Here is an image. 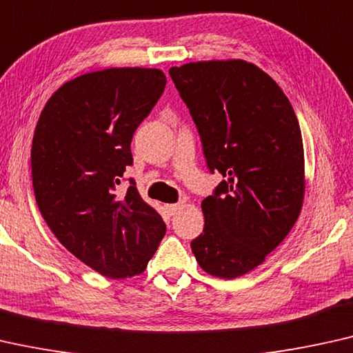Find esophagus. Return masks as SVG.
I'll list each match as a JSON object with an SVG mask.
<instances>
[{"label": "esophagus", "instance_id": "obj_1", "mask_svg": "<svg viewBox=\"0 0 353 353\" xmlns=\"http://www.w3.org/2000/svg\"><path fill=\"white\" fill-rule=\"evenodd\" d=\"M182 208H183V203H177V205H166V211L170 216H174L182 210Z\"/></svg>", "mask_w": 353, "mask_h": 353}]
</instances>
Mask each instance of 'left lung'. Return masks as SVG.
Wrapping results in <instances>:
<instances>
[{"label": "left lung", "instance_id": "8db88e82", "mask_svg": "<svg viewBox=\"0 0 353 353\" xmlns=\"http://www.w3.org/2000/svg\"><path fill=\"white\" fill-rule=\"evenodd\" d=\"M170 75L200 132L208 168L225 177L201 201L205 228L192 251L206 274L232 280L261 265L301 214L299 121L274 79L241 59L183 63Z\"/></svg>", "mask_w": 353, "mask_h": 353}]
</instances>
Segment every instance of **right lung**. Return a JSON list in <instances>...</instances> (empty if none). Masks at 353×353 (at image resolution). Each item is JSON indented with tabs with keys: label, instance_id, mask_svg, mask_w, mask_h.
<instances>
[{
	"label": "right lung",
	"instance_id": "add662e5",
	"mask_svg": "<svg viewBox=\"0 0 353 353\" xmlns=\"http://www.w3.org/2000/svg\"><path fill=\"white\" fill-rule=\"evenodd\" d=\"M158 68L84 73L44 105L32 142L37 205L73 256L108 278L142 274L166 233L161 216L131 179L132 134L165 91Z\"/></svg>",
	"mask_w": 353,
	"mask_h": 353
}]
</instances>
